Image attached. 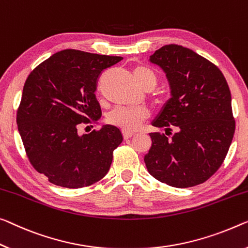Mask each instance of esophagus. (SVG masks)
Returning a JSON list of instances; mask_svg holds the SVG:
<instances>
[{
	"instance_id": "obj_1",
	"label": "esophagus",
	"mask_w": 248,
	"mask_h": 248,
	"mask_svg": "<svg viewBox=\"0 0 248 248\" xmlns=\"http://www.w3.org/2000/svg\"><path fill=\"white\" fill-rule=\"evenodd\" d=\"M134 135V133L133 132H128V131H124L123 129V137L125 140H127V139H131V137Z\"/></svg>"
}]
</instances>
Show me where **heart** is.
I'll use <instances>...</instances> for the list:
<instances>
[{
	"label": "heart",
	"instance_id": "1",
	"mask_svg": "<svg viewBox=\"0 0 248 248\" xmlns=\"http://www.w3.org/2000/svg\"><path fill=\"white\" fill-rule=\"evenodd\" d=\"M134 76L139 84L150 81L156 84V76L151 68L145 66H137L134 70ZM146 112L139 108H116L108 114L109 123L119 126L124 131H134L146 117Z\"/></svg>",
	"mask_w": 248,
	"mask_h": 248
}]
</instances>
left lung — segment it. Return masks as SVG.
Instances as JSON below:
<instances>
[{"label": "left lung", "mask_w": 248, "mask_h": 248, "mask_svg": "<svg viewBox=\"0 0 248 248\" xmlns=\"http://www.w3.org/2000/svg\"><path fill=\"white\" fill-rule=\"evenodd\" d=\"M150 62L166 74L170 98L152 122L176 133H151L144 156L152 176L185 188L207 181L222 165L235 132L231 91L219 68L192 49L165 45Z\"/></svg>", "instance_id": "8db88e82"}]
</instances>
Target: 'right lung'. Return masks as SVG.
<instances>
[{
    "label": "right lung",
    "instance_id": "right-lung-1",
    "mask_svg": "<svg viewBox=\"0 0 248 248\" xmlns=\"http://www.w3.org/2000/svg\"><path fill=\"white\" fill-rule=\"evenodd\" d=\"M121 60L63 49L26 78L16 115L18 132L33 167L52 184L81 188L108 174L113 151L123 140L121 131L103 125L100 131L79 135L78 129L101 119L97 78Z\"/></svg>",
    "mask_w": 248,
    "mask_h": 248
}]
</instances>
